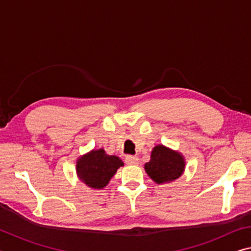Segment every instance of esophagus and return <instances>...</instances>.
I'll list each match as a JSON object with an SVG mask.
<instances>
[{"mask_svg": "<svg viewBox=\"0 0 251 251\" xmlns=\"http://www.w3.org/2000/svg\"><path fill=\"white\" fill-rule=\"evenodd\" d=\"M125 162H126V164H128V165H136V164H138V157L133 156V155H127V156L125 157Z\"/></svg>", "mask_w": 251, "mask_h": 251, "instance_id": "1", "label": "esophagus"}]
</instances>
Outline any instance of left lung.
Here are the masks:
<instances>
[{"instance_id":"1","label":"left lung","mask_w":251,"mask_h":251,"mask_svg":"<svg viewBox=\"0 0 251 251\" xmlns=\"http://www.w3.org/2000/svg\"><path fill=\"white\" fill-rule=\"evenodd\" d=\"M184 160L180 153L166 149L163 145L155 146L150 162L145 164V171L158 184L176 180L184 171Z\"/></svg>"}]
</instances>
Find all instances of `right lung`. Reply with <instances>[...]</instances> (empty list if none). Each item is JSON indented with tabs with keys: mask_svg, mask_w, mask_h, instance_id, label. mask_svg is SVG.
Here are the masks:
<instances>
[{
	"mask_svg": "<svg viewBox=\"0 0 251 251\" xmlns=\"http://www.w3.org/2000/svg\"><path fill=\"white\" fill-rule=\"evenodd\" d=\"M123 165V161L115 155H107L102 149L94 150L79 158L77 174L90 188L102 189L108 184L117 169Z\"/></svg>",
	"mask_w": 251,
	"mask_h": 251,
	"instance_id": "obj_1",
	"label": "right lung"
}]
</instances>
